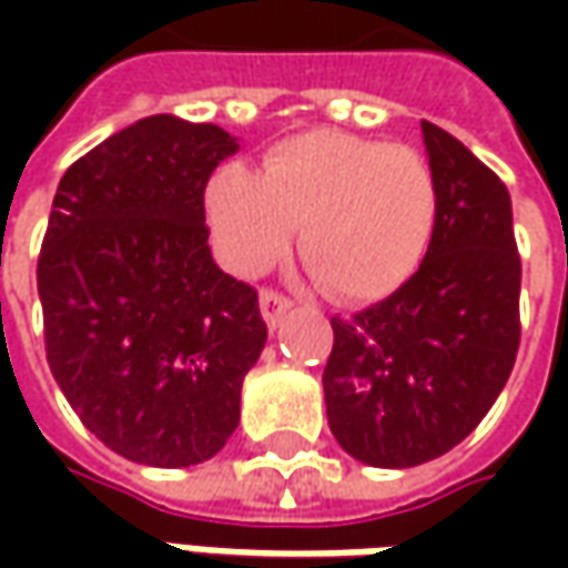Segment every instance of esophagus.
Segmentation results:
<instances>
[{
	"mask_svg": "<svg viewBox=\"0 0 568 568\" xmlns=\"http://www.w3.org/2000/svg\"><path fill=\"white\" fill-rule=\"evenodd\" d=\"M258 306H262V318L268 322V328H274L281 318L291 313V300L284 294H277V291H272V287H265L262 291V296H258Z\"/></svg>",
	"mask_w": 568,
	"mask_h": 568,
	"instance_id": "1",
	"label": "esophagus"
}]
</instances>
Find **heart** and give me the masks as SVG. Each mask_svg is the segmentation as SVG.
Masks as SVG:
<instances>
[{"instance_id":"1","label":"heart","mask_w":568,"mask_h":568,"mask_svg":"<svg viewBox=\"0 0 568 568\" xmlns=\"http://www.w3.org/2000/svg\"><path fill=\"white\" fill-rule=\"evenodd\" d=\"M205 211L233 272H262L300 224V255L318 287L373 303L420 268L436 227V180L407 144L318 129L274 144L258 176L217 166Z\"/></svg>"}]
</instances>
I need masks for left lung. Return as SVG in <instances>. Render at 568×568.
Returning <instances> with one entry per match:
<instances>
[{
    "label": "left lung",
    "mask_w": 568,
    "mask_h": 568,
    "mask_svg": "<svg viewBox=\"0 0 568 568\" xmlns=\"http://www.w3.org/2000/svg\"><path fill=\"white\" fill-rule=\"evenodd\" d=\"M436 227L420 268L382 303L332 318L328 426L373 468L446 455L487 417L518 354L521 258L513 199L446 129L420 122Z\"/></svg>",
    "instance_id": "left-lung-1"
}]
</instances>
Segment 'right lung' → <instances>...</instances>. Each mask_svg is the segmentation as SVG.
Segmentation results:
<instances>
[{
	"label": "right lung",
	"instance_id": "right-lung-1",
	"mask_svg": "<svg viewBox=\"0 0 568 568\" xmlns=\"http://www.w3.org/2000/svg\"><path fill=\"white\" fill-rule=\"evenodd\" d=\"M236 148L221 125L161 113L55 189L37 258L47 363L81 424L139 465L217 455L268 338L258 294L207 246V176Z\"/></svg>",
	"mask_w": 568,
	"mask_h": 568
}]
</instances>
